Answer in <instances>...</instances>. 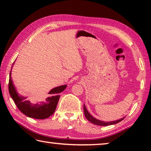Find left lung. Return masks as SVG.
<instances>
[{"label":"left lung","mask_w":151,"mask_h":151,"mask_svg":"<svg viewBox=\"0 0 151 151\" xmlns=\"http://www.w3.org/2000/svg\"><path fill=\"white\" fill-rule=\"evenodd\" d=\"M83 109H84V113H85V115L86 116V119H87L89 122H92L93 124H96V125H99V126H109V125L114 124L118 123V122H121V121H122V120L124 119V118H122L121 119L116 120V121H110V122L102 121H100V120L95 119L94 117L92 116L91 114L89 113L88 111H87V109H86L85 104H84V106H83Z\"/></svg>","instance_id":"8db88e82"}]
</instances>
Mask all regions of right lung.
I'll return each mask as SVG.
<instances>
[{
    "label": "right lung",
    "instance_id": "right-lung-1",
    "mask_svg": "<svg viewBox=\"0 0 151 151\" xmlns=\"http://www.w3.org/2000/svg\"><path fill=\"white\" fill-rule=\"evenodd\" d=\"M14 63L12 64V66L14 65ZM66 88V85L52 88L48 93L49 97H47L45 102L32 104L30 103V101L27 100V96L20 95L17 93L11 78V70L10 72L9 83V93L11 94L12 99H13L17 108L20 110V112H22L24 114L30 118L45 119L52 115L57 108L58 102L60 98V93H62Z\"/></svg>",
    "mask_w": 151,
    "mask_h": 151
}]
</instances>
